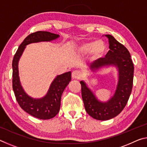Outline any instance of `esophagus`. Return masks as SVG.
I'll return each instance as SVG.
<instances>
[{
  "label": "esophagus",
  "mask_w": 147,
  "mask_h": 147,
  "mask_svg": "<svg viewBox=\"0 0 147 147\" xmlns=\"http://www.w3.org/2000/svg\"><path fill=\"white\" fill-rule=\"evenodd\" d=\"M72 77L74 79H80L82 77V73L81 72L78 70L74 71L72 73Z\"/></svg>",
  "instance_id": "esophagus-1"
}]
</instances>
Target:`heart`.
<instances>
[{"mask_svg":"<svg viewBox=\"0 0 147 147\" xmlns=\"http://www.w3.org/2000/svg\"><path fill=\"white\" fill-rule=\"evenodd\" d=\"M77 50L80 53L83 54L91 53L93 59H99L105 54L107 47L105 42L102 40L88 41L80 44Z\"/></svg>","mask_w":147,"mask_h":147,"instance_id":"1","label":"heart"}]
</instances>
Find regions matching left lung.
Masks as SVG:
<instances>
[{
	"instance_id": "left-lung-1",
	"label": "left lung",
	"mask_w": 147,
	"mask_h": 147,
	"mask_svg": "<svg viewBox=\"0 0 147 147\" xmlns=\"http://www.w3.org/2000/svg\"><path fill=\"white\" fill-rule=\"evenodd\" d=\"M108 39L109 51L105 58H99L90 65L92 70H98L104 66L115 65L119 71V81L114 95L108 101L98 100L94 94L80 82L82 97L86 112L93 119L106 121L115 117L126 106L133 86L134 67L128 49L111 35H105Z\"/></svg>"
}]
</instances>
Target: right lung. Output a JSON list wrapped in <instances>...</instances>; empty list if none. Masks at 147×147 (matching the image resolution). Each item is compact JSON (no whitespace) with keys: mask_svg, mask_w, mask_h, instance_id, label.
Segmentation results:
<instances>
[{"mask_svg":"<svg viewBox=\"0 0 147 147\" xmlns=\"http://www.w3.org/2000/svg\"><path fill=\"white\" fill-rule=\"evenodd\" d=\"M58 38L59 35L45 31H38L30 34L19 45L12 62V86L17 102L26 113L43 120L53 118L58 113L61 105V94L71 80V73L67 72L57 76L44 97L33 98L25 93L21 85L18 62L27 45L41 41H51Z\"/></svg>","mask_w":147,"mask_h":147,"instance_id":"right-lung-1","label":"right lung"}]
</instances>
